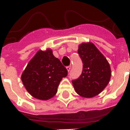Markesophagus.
I'll use <instances>...</instances> for the list:
<instances>
[{"label": "esophagus", "mask_w": 130, "mask_h": 130, "mask_svg": "<svg viewBox=\"0 0 130 130\" xmlns=\"http://www.w3.org/2000/svg\"><path fill=\"white\" fill-rule=\"evenodd\" d=\"M66 69H67V70H68V72H70L71 70V65H70V66H68L67 68H66Z\"/></svg>", "instance_id": "esophagus-1"}]
</instances>
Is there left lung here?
I'll return each instance as SVG.
<instances>
[{
  "mask_svg": "<svg viewBox=\"0 0 130 130\" xmlns=\"http://www.w3.org/2000/svg\"><path fill=\"white\" fill-rule=\"evenodd\" d=\"M78 54L83 62L81 76L72 81L76 93L83 98L98 95L109 84L111 71L109 62L92 42L79 44Z\"/></svg>",
  "mask_w": 130,
  "mask_h": 130,
  "instance_id": "left-lung-1",
  "label": "left lung"
}]
</instances>
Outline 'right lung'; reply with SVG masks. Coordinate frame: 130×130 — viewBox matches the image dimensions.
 <instances>
[{"label": "right lung", "instance_id": "add662e5", "mask_svg": "<svg viewBox=\"0 0 130 130\" xmlns=\"http://www.w3.org/2000/svg\"><path fill=\"white\" fill-rule=\"evenodd\" d=\"M68 70L51 48L39 50L28 63L21 81L30 95L40 100H48L56 94L58 87Z\"/></svg>", "mask_w": 130, "mask_h": 130}]
</instances>
